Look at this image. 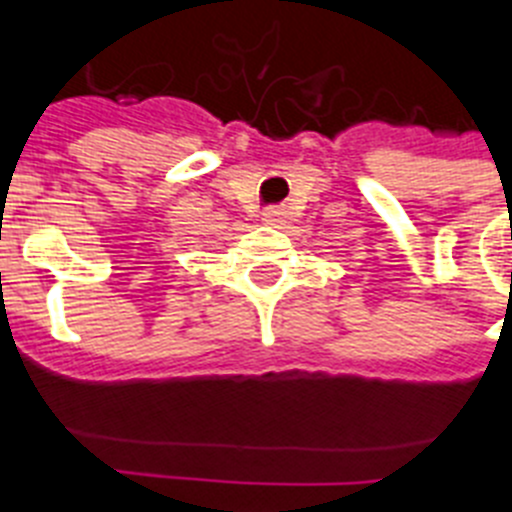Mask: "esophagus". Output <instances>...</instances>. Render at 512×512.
Here are the masks:
<instances>
[{
	"label": "esophagus",
	"mask_w": 512,
	"mask_h": 512,
	"mask_svg": "<svg viewBox=\"0 0 512 512\" xmlns=\"http://www.w3.org/2000/svg\"><path fill=\"white\" fill-rule=\"evenodd\" d=\"M262 222L267 224V227H280V224L285 222V211L283 209H265L262 211Z\"/></svg>",
	"instance_id": "34e87169"
}]
</instances>
